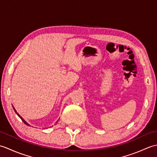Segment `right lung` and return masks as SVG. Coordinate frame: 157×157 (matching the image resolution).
Here are the masks:
<instances>
[{"label":"right lung","instance_id":"add662e5","mask_svg":"<svg viewBox=\"0 0 157 157\" xmlns=\"http://www.w3.org/2000/svg\"><path fill=\"white\" fill-rule=\"evenodd\" d=\"M13 109H14V111H15V113H17V115L19 116V117H20V119H21L22 120V121H23V122H24V123H25V124H26V125H28V126H29V125H29V123H28L27 122H26V121H25V120H24V119H23V118H22V117H21V116H20V115L19 114V113H18L17 112V111H16V110H15V109L14 107H13Z\"/></svg>","mask_w":157,"mask_h":157}]
</instances>
